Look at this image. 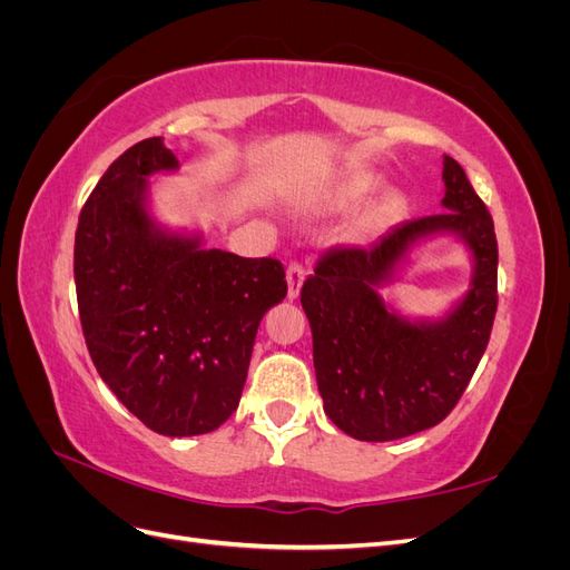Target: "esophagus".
<instances>
[{
    "label": "esophagus",
    "instance_id": "obj_1",
    "mask_svg": "<svg viewBox=\"0 0 570 570\" xmlns=\"http://www.w3.org/2000/svg\"><path fill=\"white\" fill-rule=\"evenodd\" d=\"M304 268L299 264H289L285 271V278H287V299H297L299 297V289L304 283Z\"/></svg>",
    "mask_w": 570,
    "mask_h": 570
}]
</instances>
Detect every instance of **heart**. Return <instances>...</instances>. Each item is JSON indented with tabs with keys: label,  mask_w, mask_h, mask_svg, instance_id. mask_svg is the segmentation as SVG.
Listing matches in <instances>:
<instances>
[{
	"label": "heart",
	"mask_w": 570,
	"mask_h": 570,
	"mask_svg": "<svg viewBox=\"0 0 570 570\" xmlns=\"http://www.w3.org/2000/svg\"><path fill=\"white\" fill-rule=\"evenodd\" d=\"M375 185H377V180L373 176H350V178L335 183L333 187H327L321 195L318 204L331 206V209H344V206H352V204L364 199L368 193H373ZM383 209L390 214L394 209V199H387Z\"/></svg>",
	"instance_id": "heart-1"
}]
</instances>
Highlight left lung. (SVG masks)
<instances>
[{
    "label": "left lung",
    "instance_id": "obj_1",
    "mask_svg": "<svg viewBox=\"0 0 570 570\" xmlns=\"http://www.w3.org/2000/svg\"><path fill=\"white\" fill-rule=\"evenodd\" d=\"M442 183L444 212L394 226L368 249L325 252L302 287L323 411L354 440L387 442L438 425L485 354L497 312L494 223L446 154ZM438 236L470 252V289L440 320L406 317L380 292L413 248Z\"/></svg>",
    "mask_w": 570,
    "mask_h": 570
}]
</instances>
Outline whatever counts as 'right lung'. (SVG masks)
Masks as SVG:
<instances>
[{"instance_id": "right-lung-1", "label": "right lung", "mask_w": 570, "mask_h": 570, "mask_svg": "<svg viewBox=\"0 0 570 570\" xmlns=\"http://www.w3.org/2000/svg\"><path fill=\"white\" fill-rule=\"evenodd\" d=\"M178 168L164 137L120 154L80 214L73 273L101 381L154 433L193 438L237 409L256 327L287 283L275 258L206 249L202 230L154 216L149 180Z\"/></svg>"}]
</instances>
